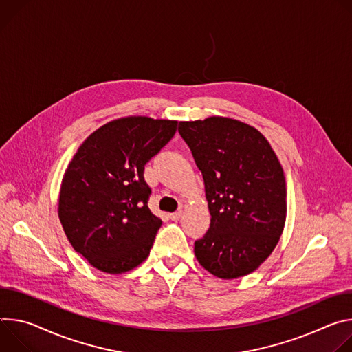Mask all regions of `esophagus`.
Wrapping results in <instances>:
<instances>
[{
    "instance_id": "34e87169",
    "label": "esophagus",
    "mask_w": 352,
    "mask_h": 352,
    "mask_svg": "<svg viewBox=\"0 0 352 352\" xmlns=\"http://www.w3.org/2000/svg\"><path fill=\"white\" fill-rule=\"evenodd\" d=\"M182 214H183L182 210H179V211H176V212H172V214H170V219H172V221H177V219H180Z\"/></svg>"
}]
</instances>
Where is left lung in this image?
Listing matches in <instances>:
<instances>
[{
    "instance_id": "8db88e82",
    "label": "left lung",
    "mask_w": 352,
    "mask_h": 352,
    "mask_svg": "<svg viewBox=\"0 0 352 352\" xmlns=\"http://www.w3.org/2000/svg\"><path fill=\"white\" fill-rule=\"evenodd\" d=\"M206 184L210 229L194 242L199 263L218 278L250 274L277 246L287 217L285 176L254 127L226 117L180 122Z\"/></svg>"
}]
</instances>
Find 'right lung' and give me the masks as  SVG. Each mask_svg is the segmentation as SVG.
Masks as SVG:
<instances>
[{"mask_svg":"<svg viewBox=\"0 0 352 352\" xmlns=\"http://www.w3.org/2000/svg\"><path fill=\"white\" fill-rule=\"evenodd\" d=\"M177 122L124 117L92 133L63 177L58 217L72 248L95 268L122 274L149 254L162 221L148 208L146 162Z\"/></svg>","mask_w":352,"mask_h":352,"instance_id":"right-lung-1","label":"right lung"}]
</instances>
